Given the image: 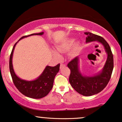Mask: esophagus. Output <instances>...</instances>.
<instances>
[{
  "mask_svg": "<svg viewBox=\"0 0 122 122\" xmlns=\"http://www.w3.org/2000/svg\"><path fill=\"white\" fill-rule=\"evenodd\" d=\"M66 66V64H62V63H61V68L62 67H63V66Z\"/></svg>",
  "mask_w": 122,
  "mask_h": 122,
  "instance_id": "1",
  "label": "esophagus"
}]
</instances>
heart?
Listing matches in <instances>:
<instances>
[{
  "mask_svg": "<svg viewBox=\"0 0 122 122\" xmlns=\"http://www.w3.org/2000/svg\"><path fill=\"white\" fill-rule=\"evenodd\" d=\"M75 39L74 38H68V39H65L64 41H61V43L56 45V51L60 53H65L66 51H69L71 48L72 47L73 45H74L72 48V49L69 53V56L73 57L77 54L79 51L80 49V44L79 43H75ZM53 54L56 57L60 58L59 53L56 51H53Z\"/></svg>",
  "mask_w": 122,
  "mask_h": 122,
  "instance_id": "1",
  "label": "heart"
}]
</instances>
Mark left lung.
I'll return each instance as SVG.
<instances>
[{
	"label": "left lung",
	"mask_w": 122,
	"mask_h": 122,
	"mask_svg": "<svg viewBox=\"0 0 122 122\" xmlns=\"http://www.w3.org/2000/svg\"><path fill=\"white\" fill-rule=\"evenodd\" d=\"M85 34L87 36L86 43L97 41L104 46L107 58L102 70L93 76H83L79 70L78 56L70 61L67 66L71 69L69 81L71 86L79 94L84 96H91L101 92L108 84L112 73L114 63L111 48L104 38L90 32H86Z\"/></svg>",
	"instance_id": "8db88e82"
}]
</instances>
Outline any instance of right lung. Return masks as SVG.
<instances>
[{
	"label": "right lung",
	"instance_id": "add662e5",
	"mask_svg": "<svg viewBox=\"0 0 122 122\" xmlns=\"http://www.w3.org/2000/svg\"><path fill=\"white\" fill-rule=\"evenodd\" d=\"M43 32L34 33L29 36H23L13 46L9 59V69L13 83L20 92L28 97L40 99L46 97L52 89L54 78L59 71L60 64L55 66H46L39 77L33 81H25L21 79L16 76L13 69L12 58L13 52L16 44L20 40L31 36H42Z\"/></svg>",
	"mask_w": 122,
	"mask_h": 122
}]
</instances>
